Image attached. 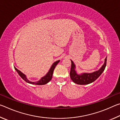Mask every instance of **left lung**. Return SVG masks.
I'll list each match as a JSON object with an SVG mask.
<instances>
[{"instance_id":"left-lung-1","label":"left lung","mask_w":120,"mask_h":120,"mask_svg":"<svg viewBox=\"0 0 120 120\" xmlns=\"http://www.w3.org/2000/svg\"><path fill=\"white\" fill-rule=\"evenodd\" d=\"M106 61L107 56L105 59L104 64H103L102 67L96 71L93 72L92 73H82V74L78 75L77 74L76 70H75V68H76L75 64L71 60V67L70 72L71 79L75 83L78 85H87L94 82L104 71L106 66Z\"/></svg>"}]
</instances>
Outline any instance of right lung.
I'll use <instances>...</instances> for the list:
<instances>
[{
	"mask_svg": "<svg viewBox=\"0 0 120 120\" xmlns=\"http://www.w3.org/2000/svg\"><path fill=\"white\" fill-rule=\"evenodd\" d=\"M60 62V60H58L54 62L53 64L52 65L51 67L50 68L49 71L46 74L45 76H44V77L41 78V79L40 80L37 81V82H31L28 79L26 78V76H25V75H24L23 72H22L21 71L18 70L17 68H15V69L16 70V71L18 72V74L20 76V77L23 79V80L25 81L26 82L29 83V84H33V85H45L46 84H47L51 80L52 77V75H53V71L54 68L56 67V65L58 64L59 62Z\"/></svg>",
	"mask_w": 120,
	"mask_h": 120,
	"instance_id": "1",
	"label": "right lung"
}]
</instances>
